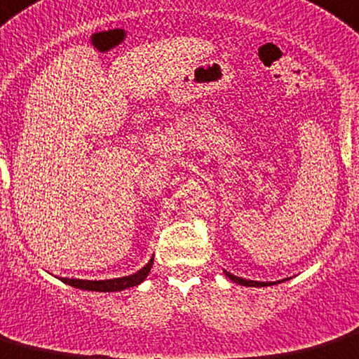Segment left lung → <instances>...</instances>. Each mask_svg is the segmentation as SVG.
<instances>
[{
  "label": "left lung",
  "mask_w": 359,
  "mask_h": 359,
  "mask_svg": "<svg viewBox=\"0 0 359 359\" xmlns=\"http://www.w3.org/2000/svg\"><path fill=\"white\" fill-rule=\"evenodd\" d=\"M225 275L230 278L232 282H236V284H241V285H248V287H266V285H275L277 282H256V280H246V278H241V277H236V275L229 273V271H225ZM284 280H278V284Z\"/></svg>",
  "instance_id": "obj_1"
}]
</instances>
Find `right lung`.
Instances as JSON below:
<instances>
[{
	"label": "right lung",
	"instance_id": "1",
	"mask_svg": "<svg viewBox=\"0 0 359 359\" xmlns=\"http://www.w3.org/2000/svg\"><path fill=\"white\" fill-rule=\"evenodd\" d=\"M153 266V258L149 259V263L146 266H142L141 270L135 271V273L127 275V277L120 278H110V280H79V278H62L65 284L72 285V287L84 289V290H97V292H115V290H123L127 287H134V285L141 284Z\"/></svg>",
	"mask_w": 359,
	"mask_h": 359
}]
</instances>
